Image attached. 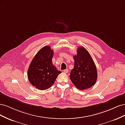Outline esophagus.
Returning <instances> with one entry per match:
<instances>
[{
    "mask_svg": "<svg viewBox=\"0 0 125 125\" xmlns=\"http://www.w3.org/2000/svg\"><path fill=\"white\" fill-rule=\"evenodd\" d=\"M63 73H67L68 72V69L64 70H63Z\"/></svg>",
    "mask_w": 125,
    "mask_h": 125,
    "instance_id": "esophagus-1",
    "label": "esophagus"
}]
</instances>
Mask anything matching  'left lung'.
<instances>
[{
  "label": "left lung",
  "instance_id": "8db88e82",
  "mask_svg": "<svg viewBox=\"0 0 125 125\" xmlns=\"http://www.w3.org/2000/svg\"><path fill=\"white\" fill-rule=\"evenodd\" d=\"M74 67L69 77L73 84L78 89L85 90L95 84L97 78L96 66L89 52L80 46L77 54L73 56Z\"/></svg>",
  "mask_w": 125,
  "mask_h": 125
}]
</instances>
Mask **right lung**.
<instances>
[{"mask_svg": "<svg viewBox=\"0 0 125 125\" xmlns=\"http://www.w3.org/2000/svg\"><path fill=\"white\" fill-rule=\"evenodd\" d=\"M53 55L51 47L45 46L38 52L30 63L28 70V79L37 89L45 90L51 88L62 73L52 64Z\"/></svg>", "mask_w": 125, "mask_h": 125, "instance_id": "right-lung-1", "label": "right lung"}]
</instances>
